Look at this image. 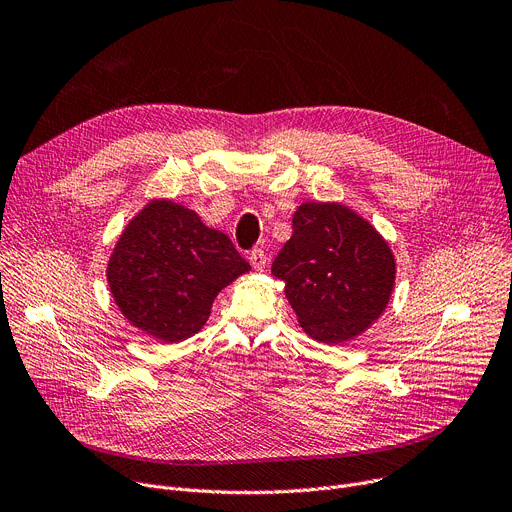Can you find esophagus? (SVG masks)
I'll return each mask as SVG.
<instances>
[{
	"mask_svg": "<svg viewBox=\"0 0 512 512\" xmlns=\"http://www.w3.org/2000/svg\"><path fill=\"white\" fill-rule=\"evenodd\" d=\"M249 261H251V265L255 267L257 272H263L265 270V263H267V257H265V253L261 249H253L251 255H249Z\"/></svg>",
	"mask_w": 512,
	"mask_h": 512,
	"instance_id": "esophagus-1",
	"label": "esophagus"
}]
</instances>
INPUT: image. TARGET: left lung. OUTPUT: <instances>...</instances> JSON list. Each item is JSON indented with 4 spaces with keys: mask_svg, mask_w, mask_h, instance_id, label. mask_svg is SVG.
<instances>
[{
    "mask_svg": "<svg viewBox=\"0 0 512 512\" xmlns=\"http://www.w3.org/2000/svg\"><path fill=\"white\" fill-rule=\"evenodd\" d=\"M301 328L317 342L363 334L392 297L396 261L367 220L340 203H303L272 263Z\"/></svg>",
    "mask_w": 512,
    "mask_h": 512,
    "instance_id": "8db88e82",
    "label": "left lung"
}]
</instances>
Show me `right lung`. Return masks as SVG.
Masks as SVG:
<instances>
[{"label": "right lung", "mask_w": 512, "mask_h": 512, "mask_svg": "<svg viewBox=\"0 0 512 512\" xmlns=\"http://www.w3.org/2000/svg\"><path fill=\"white\" fill-rule=\"evenodd\" d=\"M249 270L224 232L207 228L193 209L155 199L120 234L107 284L134 328L180 342L205 326L218 292Z\"/></svg>", "instance_id": "obj_1"}]
</instances>
